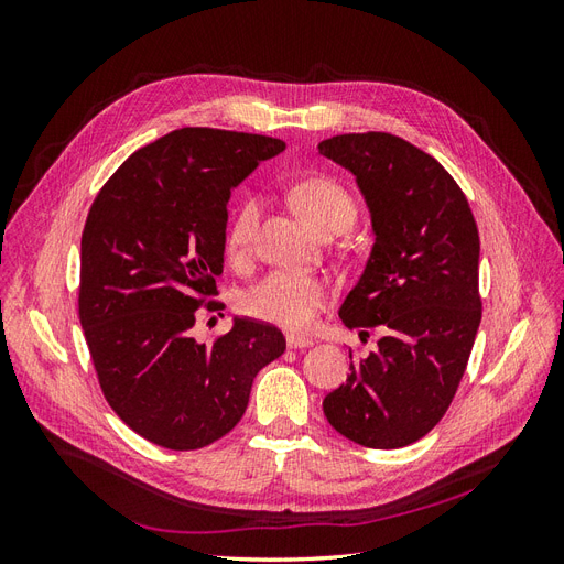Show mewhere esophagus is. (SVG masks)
I'll list each match as a JSON object with an SVG mask.
<instances>
[{"mask_svg": "<svg viewBox=\"0 0 564 564\" xmlns=\"http://www.w3.org/2000/svg\"><path fill=\"white\" fill-rule=\"evenodd\" d=\"M286 346L294 348V350L308 348V346H313V338H305V336H299V334H286Z\"/></svg>", "mask_w": 564, "mask_h": 564, "instance_id": "obj_1", "label": "esophagus"}]
</instances>
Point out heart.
<instances>
[{
    "label": "heart",
    "instance_id": "1",
    "mask_svg": "<svg viewBox=\"0 0 564 564\" xmlns=\"http://www.w3.org/2000/svg\"><path fill=\"white\" fill-rule=\"evenodd\" d=\"M292 199L303 218L322 235L346 230L357 218V199L334 176L317 174L299 181L292 187ZM259 220V197L245 195L235 204L226 226V251L230 261H249ZM329 296L332 284L327 278L313 275V272L275 270L249 289L242 299V308L256 319L280 324L284 329L303 332L315 322V315L324 308Z\"/></svg>",
    "mask_w": 564,
    "mask_h": 564
}]
</instances>
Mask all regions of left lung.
Segmentation results:
<instances>
[{
	"label": "left lung",
	"mask_w": 564,
	"mask_h": 564,
	"mask_svg": "<svg viewBox=\"0 0 564 564\" xmlns=\"http://www.w3.org/2000/svg\"><path fill=\"white\" fill-rule=\"evenodd\" d=\"M317 148L357 176L377 232L338 315L362 336L383 332L324 398V416L362 447H406L447 414L480 327L475 216L447 169L400 135L340 133Z\"/></svg>",
	"instance_id": "8db88e82"
}]
</instances>
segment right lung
Returning a JSON list of instances; mask_svg holds the SVG:
<instances>
[{
	"instance_id": "1",
	"label": "right lung",
	"mask_w": 564,
	"mask_h": 564,
	"mask_svg": "<svg viewBox=\"0 0 564 564\" xmlns=\"http://www.w3.org/2000/svg\"><path fill=\"white\" fill-rule=\"evenodd\" d=\"M284 150L280 139L209 127L162 135L100 187L82 232L79 322L100 390L131 431L174 452L240 423L253 377L286 344L278 327L235 319L197 344L199 308L224 272L230 187Z\"/></svg>"
}]
</instances>
